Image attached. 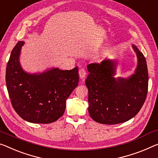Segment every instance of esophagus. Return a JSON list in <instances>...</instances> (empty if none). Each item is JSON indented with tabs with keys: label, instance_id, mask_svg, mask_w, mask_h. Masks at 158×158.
<instances>
[{
	"label": "esophagus",
	"instance_id": "esophagus-1",
	"mask_svg": "<svg viewBox=\"0 0 158 158\" xmlns=\"http://www.w3.org/2000/svg\"><path fill=\"white\" fill-rule=\"evenodd\" d=\"M86 74H87V73H86L85 69L84 68H81V69L79 70V76L81 79L84 78V77H85Z\"/></svg>",
	"mask_w": 158,
	"mask_h": 158
}]
</instances>
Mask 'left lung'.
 Returning a JSON list of instances; mask_svg holds the SVG:
<instances>
[{"label": "left lung", "instance_id": "8db88e82", "mask_svg": "<svg viewBox=\"0 0 158 158\" xmlns=\"http://www.w3.org/2000/svg\"><path fill=\"white\" fill-rule=\"evenodd\" d=\"M138 57L135 74L128 79L115 78L116 62L104 60L87 65L85 80L88 89V111L92 118L103 124H116L128 121L139 112L148 88V72L143 54L135 46Z\"/></svg>", "mask_w": 158, "mask_h": 158}]
</instances>
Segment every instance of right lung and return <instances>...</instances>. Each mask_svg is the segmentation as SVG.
I'll list each match as a JSON object with an SVG mask.
<instances>
[{"label": "right lung", "instance_id": "1", "mask_svg": "<svg viewBox=\"0 0 158 158\" xmlns=\"http://www.w3.org/2000/svg\"><path fill=\"white\" fill-rule=\"evenodd\" d=\"M24 42H18L7 64L6 81L13 107L24 120L35 123L54 122L64 114L65 101L79 81L78 69H59L29 74L19 62Z\"/></svg>", "mask_w": 158, "mask_h": 158}]
</instances>
